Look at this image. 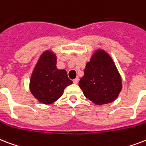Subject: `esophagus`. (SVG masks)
I'll return each instance as SVG.
<instances>
[{"mask_svg":"<svg viewBox=\"0 0 146 146\" xmlns=\"http://www.w3.org/2000/svg\"><path fill=\"white\" fill-rule=\"evenodd\" d=\"M73 83H75V84H77L78 83V82H79V78H76V79H74V80H73Z\"/></svg>","mask_w":146,"mask_h":146,"instance_id":"1","label":"esophagus"}]
</instances>
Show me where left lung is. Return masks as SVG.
I'll list each match as a JSON object with an SVG mask.
<instances>
[{"label":"left lung","mask_w":146,"mask_h":146,"mask_svg":"<svg viewBox=\"0 0 146 146\" xmlns=\"http://www.w3.org/2000/svg\"><path fill=\"white\" fill-rule=\"evenodd\" d=\"M79 86L87 99L103 105L118 97L122 90V80L110 55L99 50L86 63Z\"/></svg>","instance_id":"obj_1"}]
</instances>
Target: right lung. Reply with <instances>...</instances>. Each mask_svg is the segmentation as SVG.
I'll use <instances>...</instances> for the list:
<instances>
[{
	"mask_svg": "<svg viewBox=\"0 0 146 146\" xmlns=\"http://www.w3.org/2000/svg\"><path fill=\"white\" fill-rule=\"evenodd\" d=\"M56 56L50 51L40 56L33 70L30 82V90L34 97L43 104H51L63 95L66 86L73 81L65 70L56 68Z\"/></svg>",
	"mask_w": 146,
	"mask_h": 146,
	"instance_id": "add662e5",
	"label": "right lung"
}]
</instances>
